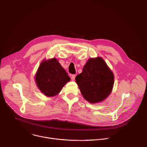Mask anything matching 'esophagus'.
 Masks as SVG:
<instances>
[{
  "mask_svg": "<svg viewBox=\"0 0 147 147\" xmlns=\"http://www.w3.org/2000/svg\"><path fill=\"white\" fill-rule=\"evenodd\" d=\"M75 77H76V75L75 74L71 75V79L72 81H74L75 80Z\"/></svg>",
  "mask_w": 147,
  "mask_h": 147,
  "instance_id": "esophagus-1",
  "label": "esophagus"
}]
</instances>
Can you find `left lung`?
I'll use <instances>...</instances> for the list:
<instances>
[{"mask_svg": "<svg viewBox=\"0 0 147 147\" xmlns=\"http://www.w3.org/2000/svg\"><path fill=\"white\" fill-rule=\"evenodd\" d=\"M83 97L91 103L103 100L111 93L114 75L102 57L90 59L76 77Z\"/></svg>", "mask_w": 147, "mask_h": 147, "instance_id": "1", "label": "left lung"}]
</instances>
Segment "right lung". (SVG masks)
I'll return each instance as SVG.
<instances>
[{"mask_svg": "<svg viewBox=\"0 0 147 147\" xmlns=\"http://www.w3.org/2000/svg\"><path fill=\"white\" fill-rule=\"evenodd\" d=\"M70 80L67 73L56 58L43 60L35 76L37 87L48 97L58 94Z\"/></svg>", "mask_w": 147, "mask_h": 147, "instance_id": "1", "label": "right lung"}]
</instances>
